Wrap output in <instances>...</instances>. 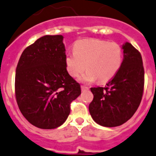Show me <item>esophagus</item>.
<instances>
[{
  "label": "esophagus",
  "mask_w": 156,
  "mask_h": 156,
  "mask_svg": "<svg viewBox=\"0 0 156 156\" xmlns=\"http://www.w3.org/2000/svg\"><path fill=\"white\" fill-rule=\"evenodd\" d=\"M81 90H82V91H87V90H89V87H87V86H83V85H82V86H81Z\"/></svg>",
  "instance_id": "esophagus-1"
}]
</instances>
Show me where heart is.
<instances>
[{
    "label": "heart",
    "mask_w": 156,
    "mask_h": 156,
    "mask_svg": "<svg viewBox=\"0 0 156 156\" xmlns=\"http://www.w3.org/2000/svg\"><path fill=\"white\" fill-rule=\"evenodd\" d=\"M123 60V51L119 44L105 40L86 38L74 45V53L65 58L69 74L77 77L87 68V72L80 77L83 82L97 79L104 83L116 75Z\"/></svg>",
    "instance_id": "1"
}]
</instances>
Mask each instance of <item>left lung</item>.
Masks as SVG:
<instances>
[{"label": "left lung", "instance_id": "8db88e82", "mask_svg": "<svg viewBox=\"0 0 156 156\" xmlns=\"http://www.w3.org/2000/svg\"><path fill=\"white\" fill-rule=\"evenodd\" d=\"M124 58L116 75L104 87H91L93 120L105 127L119 126L133 117L141 102L144 69L141 54L129 42L122 46Z\"/></svg>", "mask_w": 156, "mask_h": 156}]
</instances>
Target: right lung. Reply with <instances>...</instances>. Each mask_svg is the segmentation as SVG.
<instances>
[{
	"instance_id": "obj_1",
	"label": "right lung",
	"mask_w": 156,
	"mask_h": 156,
	"mask_svg": "<svg viewBox=\"0 0 156 156\" xmlns=\"http://www.w3.org/2000/svg\"><path fill=\"white\" fill-rule=\"evenodd\" d=\"M62 35H45L23 50L15 78L19 109L31 125L42 129L59 127L80 85L68 73Z\"/></svg>"
}]
</instances>
